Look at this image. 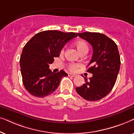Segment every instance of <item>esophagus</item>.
Masks as SVG:
<instances>
[{"label":"esophagus","mask_w":134,"mask_h":134,"mask_svg":"<svg viewBox=\"0 0 134 134\" xmlns=\"http://www.w3.org/2000/svg\"><path fill=\"white\" fill-rule=\"evenodd\" d=\"M69 76H72V77H74V76H75V75L74 74H71V73H69L68 74Z\"/></svg>","instance_id":"obj_1"}]
</instances>
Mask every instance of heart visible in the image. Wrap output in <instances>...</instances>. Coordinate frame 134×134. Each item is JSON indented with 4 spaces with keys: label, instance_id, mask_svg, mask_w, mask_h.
I'll use <instances>...</instances> for the list:
<instances>
[{
    "label": "heart",
    "instance_id": "1",
    "mask_svg": "<svg viewBox=\"0 0 134 134\" xmlns=\"http://www.w3.org/2000/svg\"><path fill=\"white\" fill-rule=\"evenodd\" d=\"M75 46L77 48L78 51L81 53L83 51H88V46L86 42L83 40H79L76 42ZM64 53V48L61 50V53ZM79 66L78 64H70L69 65V69L71 70H75L77 69V67Z\"/></svg>",
    "mask_w": 134,
    "mask_h": 134
}]
</instances>
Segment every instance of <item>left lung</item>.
<instances>
[{"mask_svg": "<svg viewBox=\"0 0 134 134\" xmlns=\"http://www.w3.org/2000/svg\"><path fill=\"white\" fill-rule=\"evenodd\" d=\"M77 34L91 44L93 54L87 70L92 76L90 80L85 78V83L76 91L87 100H99L110 93L116 81L121 64L118 46L103 34L86 32Z\"/></svg>", "mask_w": 134, "mask_h": 134, "instance_id": "1", "label": "left lung"}]
</instances>
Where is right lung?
I'll return each instance as SVG.
<instances>
[{
	"instance_id": "1",
	"label": "right lung",
	"mask_w": 134,
	"mask_h": 134,
	"mask_svg": "<svg viewBox=\"0 0 134 134\" xmlns=\"http://www.w3.org/2000/svg\"><path fill=\"white\" fill-rule=\"evenodd\" d=\"M77 33L45 31L37 33L25 44L20 58L23 83L32 96L44 97L52 94L59 85L64 70L53 73L49 69L54 59L59 56L64 45Z\"/></svg>"
}]
</instances>
